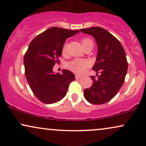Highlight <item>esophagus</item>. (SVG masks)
Masks as SVG:
<instances>
[{
  "label": "esophagus",
  "instance_id": "obj_1",
  "mask_svg": "<svg viewBox=\"0 0 146 146\" xmlns=\"http://www.w3.org/2000/svg\"><path fill=\"white\" fill-rule=\"evenodd\" d=\"M75 77H76V79H78V78H82V76H80V75L76 74V75H75Z\"/></svg>",
  "mask_w": 146,
  "mask_h": 146
}]
</instances>
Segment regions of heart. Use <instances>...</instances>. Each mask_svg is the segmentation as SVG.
I'll return each mask as SVG.
<instances>
[{
	"label": "heart",
	"instance_id": "heart-1",
	"mask_svg": "<svg viewBox=\"0 0 146 146\" xmlns=\"http://www.w3.org/2000/svg\"><path fill=\"white\" fill-rule=\"evenodd\" d=\"M91 42H92V40L91 39L88 38H84L81 40L82 46ZM66 46H67V44H66V43H65L62 46V51L63 54L66 53ZM89 66V62L87 60L83 59H75L71 61V62H68L66 65V67H67L68 69H69L72 72L76 74H82L84 72V71Z\"/></svg>",
	"mask_w": 146,
	"mask_h": 146
}]
</instances>
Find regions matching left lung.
<instances>
[{"label": "left lung", "instance_id": "1", "mask_svg": "<svg viewBox=\"0 0 146 146\" xmlns=\"http://www.w3.org/2000/svg\"><path fill=\"white\" fill-rule=\"evenodd\" d=\"M82 33L94 37L98 44V55L93 70L100 72L92 76V86L84 89V96L89 103L103 104L118 93L125 82L128 70L125 50L119 40L100 27L80 29Z\"/></svg>", "mask_w": 146, "mask_h": 146}]
</instances>
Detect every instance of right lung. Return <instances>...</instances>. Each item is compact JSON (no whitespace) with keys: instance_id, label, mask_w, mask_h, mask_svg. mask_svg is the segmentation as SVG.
Returning <instances> with one entry per match:
<instances>
[{"instance_id":"right-lung-1","label":"right lung","mask_w":146,"mask_h":146,"mask_svg":"<svg viewBox=\"0 0 146 146\" xmlns=\"http://www.w3.org/2000/svg\"><path fill=\"white\" fill-rule=\"evenodd\" d=\"M52 27L36 36L31 41L23 58L25 76L30 89L41 102L56 103L66 96L74 74L68 70L62 74L54 73L53 66L59 63L62 46L68 38L78 33Z\"/></svg>"}]
</instances>
